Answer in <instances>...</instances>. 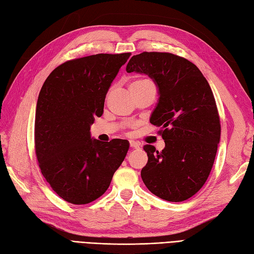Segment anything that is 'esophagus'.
Masks as SVG:
<instances>
[{
  "mask_svg": "<svg viewBox=\"0 0 254 254\" xmlns=\"http://www.w3.org/2000/svg\"><path fill=\"white\" fill-rule=\"evenodd\" d=\"M129 143H130V146H131L132 148H139L140 146H141L140 142H137V141H133V140H131V141H130Z\"/></svg>",
  "mask_w": 254,
  "mask_h": 254,
  "instance_id": "1",
  "label": "esophagus"
}]
</instances>
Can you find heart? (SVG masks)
<instances>
[{
  "label": "heart",
  "instance_id": "heart-1",
  "mask_svg": "<svg viewBox=\"0 0 254 254\" xmlns=\"http://www.w3.org/2000/svg\"><path fill=\"white\" fill-rule=\"evenodd\" d=\"M144 80H147V79H141V80H136V81H134V82H140V81H144ZM133 83V82H132Z\"/></svg>",
  "mask_w": 254,
  "mask_h": 254
}]
</instances>
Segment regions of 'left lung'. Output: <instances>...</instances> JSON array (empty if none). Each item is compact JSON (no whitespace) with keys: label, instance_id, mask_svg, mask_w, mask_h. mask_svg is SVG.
I'll list each match as a JSON object with an SVG mask.
<instances>
[{"label":"left lung","instance_id":"1","mask_svg":"<svg viewBox=\"0 0 254 254\" xmlns=\"http://www.w3.org/2000/svg\"><path fill=\"white\" fill-rule=\"evenodd\" d=\"M127 73L146 74L158 87L159 101L150 123L161 127L165 147L145 145L148 162L144 184L152 194L172 202L194 196L209 177L220 140V122L209 82L186 58L171 53L134 55Z\"/></svg>","mask_w":254,"mask_h":254}]
</instances>
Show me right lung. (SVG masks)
<instances>
[{
  "label": "right lung",
  "mask_w": 254,
  "mask_h": 254,
  "mask_svg": "<svg viewBox=\"0 0 254 254\" xmlns=\"http://www.w3.org/2000/svg\"><path fill=\"white\" fill-rule=\"evenodd\" d=\"M131 54L68 60L45 79L35 117V148L45 180L64 200L86 204L109 188L129 149L127 140L92 139L112 81Z\"/></svg>",
  "instance_id": "1"
}]
</instances>
